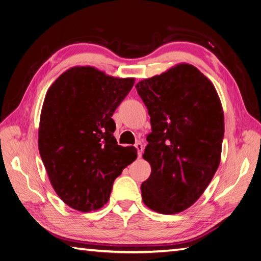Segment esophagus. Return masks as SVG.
I'll list each match as a JSON object with an SVG mask.
<instances>
[{
	"instance_id": "esophagus-1",
	"label": "esophagus",
	"mask_w": 261,
	"mask_h": 261,
	"mask_svg": "<svg viewBox=\"0 0 261 261\" xmlns=\"http://www.w3.org/2000/svg\"><path fill=\"white\" fill-rule=\"evenodd\" d=\"M136 148L138 150V156H139V158H140V156L142 155V152H143V145H142V143H140V142L136 143Z\"/></svg>"
}]
</instances>
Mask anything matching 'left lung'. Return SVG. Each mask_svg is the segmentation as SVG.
<instances>
[{
    "label": "left lung",
    "mask_w": 261,
    "mask_h": 261,
    "mask_svg": "<svg viewBox=\"0 0 261 261\" xmlns=\"http://www.w3.org/2000/svg\"><path fill=\"white\" fill-rule=\"evenodd\" d=\"M136 88L152 129L142 155L151 166L142 200L155 213H181L200 198L219 167L225 133L220 98L189 63L143 79Z\"/></svg>",
    "instance_id": "obj_1"
}]
</instances>
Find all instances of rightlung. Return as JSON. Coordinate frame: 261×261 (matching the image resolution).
<instances>
[{
  "instance_id": "obj_1",
  "label": "right lung",
  "mask_w": 261,
  "mask_h": 261,
  "mask_svg": "<svg viewBox=\"0 0 261 261\" xmlns=\"http://www.w3.org/2000/svg\"><path fill=\"white\" fill-rule=\"evenodd\" d=\"M135 77H117L93 66H73L48 88L39 125V151L54 191L72 209L105 205L113 181L137 159L118 145L113 112Z\"/></svg>"
}]
</instances>
